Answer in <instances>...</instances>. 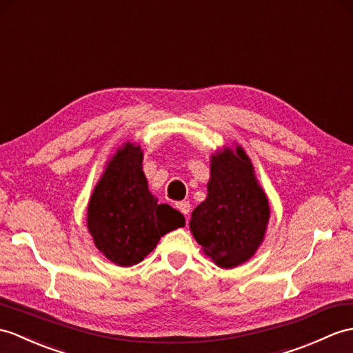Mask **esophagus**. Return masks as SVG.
<instances>
[{
	"label": "esophagus",
	"mask_w": 353,
	"mask_h": 353,
	"mask_svg": "<svg viewBox=\"0 0 353 353\" xmlns=\"http://www.w3.org/2000/svg\"><path fill=\"white\" fill-rule=\"evenodd\" d=\"M176 208H177V210L180 212V214L190 215V210H191L190 201H179V203H176Z\"/></svg>",
	"instance_id": "esophagus-1"
}]
</instances>
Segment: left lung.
<instances>
[{
    "label": "left lung",
    "instance_id": "obj_1",
    "mask_svg": "<svg viewBox=\"0 0 353 353\" xmlns=\"http://www.w3.org/2000/svg\"><path fill=\"white\" fill-rule=\"evenodd\" d=\"M266 194L241 147L212 157L206 200L192 212L191 232L221 268H234L254 256L269 219Z\"/></svg>",
    "mask_w": 353,
    "mask_h": 353
}]
</instances>
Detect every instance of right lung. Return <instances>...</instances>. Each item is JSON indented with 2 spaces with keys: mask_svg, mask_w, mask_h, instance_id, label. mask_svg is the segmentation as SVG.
Segmentation results:
<instances>
[{
  "mask_svg": "<svg viewBox=\"0 0 353 353\" xmlns=\"http://www.w3.org/2000/svg\"><path fill=\"white\" fill-rule=\"evenodd\" d=\"M87 225L96 247L119 266H132L161 236L185 225L183 215L147 188L139 145L126 144L110 161L88 204Z\"/></svg>",
  "mask_w": 353,
  "mask_h": 353,
  "instance_id": "1",
  "label": "right lung"
}]
</instances>
